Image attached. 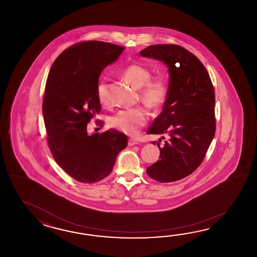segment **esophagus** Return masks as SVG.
I'll return each mask as SVG.
<instances>
[{"label":"esophagus","mask_w":257,"mask_h":257,"mask_svg":"<svg viewBox=\"0 0 257 257\" xmlns=\"http://www.w3.org/2000/svg\"><path fill=\"white\" fill-rule=\"evenodd\" d=\"M127 144H128V146H134V145L139 144V142H137L136 140H134V139H130Z\"/></svg>","instance_id":"obj_1"}]
</instances>
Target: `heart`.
Wrapping results in <instances>:
<instances>
[{"label": "heart", "mask_w": 257, "mask_h": 257, "mask_svg": "<svg viewBox=\"0 0 257 257\" xmlns=\"http://www.w3.org/2000/svg\"><path fill=\"white\" fill-rule=\"evenodd\" d=\"M124 79L137 89H140L141 98L151 107L164 104L168 95V83L165 79L157 77L151 80L152 73L143 66L133 64L122 72ZM97 97L101 104L106 103V82L101 81L97 86ZM148 121V114L143 107L119 110L110 117V126L127 135L135 136Z\"/></svg>", "instance_id": "heart-1"}]
</instances>
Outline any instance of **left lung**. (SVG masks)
Listing matches in <instances>:
<instances>
[{
    "label": "left lung",
    "instance_id": "left-lung-1",
    "mask_svg": "<svg viewBox=\"0 0 257 257\" xmlns=\"http://www.w3.org/2000/svg\"><path fill=\"white\" fill-rule=\"evenodd\" d=\"M140 54L163 61L169 72L164 108L147 131L169 140L163 148L157 142L160 160L146 172L162 183L180 180L201 164L215 136L213 85L200 60L180 46L152 45Z\"/></svg>",
    "mask_w": 257,
    "mask_h": 257
}]
</instances>
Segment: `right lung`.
I'll use <instances>...</instances> for the list:
<instances>
[{
    "label": "right lung",
    "mask_w": 257,
    "mask_h": 257,
    "mask_svg": "<svg viewBox=\"0 0 257 257\" xmlns=\"http://www.w3.org/2000/svg\"><path fill=\"white\" fill-rule=\"evenodd\" d=\"M123 50L103 41L81 42L65 49L49 71L42 104L49 149L57 164L79 182L106 177L126 147V134L119 131L87 132L88 122L101 109L99 77Z\"/></svg>",
    "instance_id": "obj_1"
}]
</instances>
